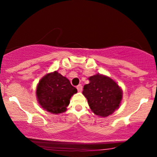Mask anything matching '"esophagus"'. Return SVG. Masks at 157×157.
Masks as SVG:
<instances>
[{"mask_svg": "<svg viewBox=\"0 0 157 157\" xmlns=\"http://www.w3.org/2000/svg\"><path fill=\"white\" fill-rule=\"evenodd\" d=\"M77 91H79V92H81V91H82V85H78V86H77Z\"/></svg>", "mask_w": 157, "mask_h": 157, "instance_id": "1", "label": "esophagus"}]
</instances>
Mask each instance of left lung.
<instances>
[{
	"mask_svg": "<svg viewBox=\"0 0 157 157\" xmlns=\"http://www.w3.org/2000/svg\"><path fill=\"white\" fill-rule=\"evenodd\" d=\"M90 82L85 85L82 94L96 115L105 117L114 112L120 105L122 91L118 84L111 77L97 75L90 77Z\"/></svg>",
	"mask_w": 157,
	"mask_h": 157,
	"instance_id": "left-lung-1",
	"label": "left lung"
}]
</instances>
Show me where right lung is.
Returning a JSON list of instances; mask_svg holds the SVG:
<instances>
[{"mask_svg": "<svg viewBox=\"0 0 157 157\" xmlns=\"http://www.w3.org/2000/svg\"><path fill=\"white\" fill-rule=\"evenodd\" d=\"M77 92L66 77L57 71L48 73L39 81L36 96L40 105L48 112L58 114L66 111L70 99Z\"/></svg>", "mask_w": 157, "mask_h": 157, "instance_id": "right-lung-1", "label": "right lung"}]
</instances>
